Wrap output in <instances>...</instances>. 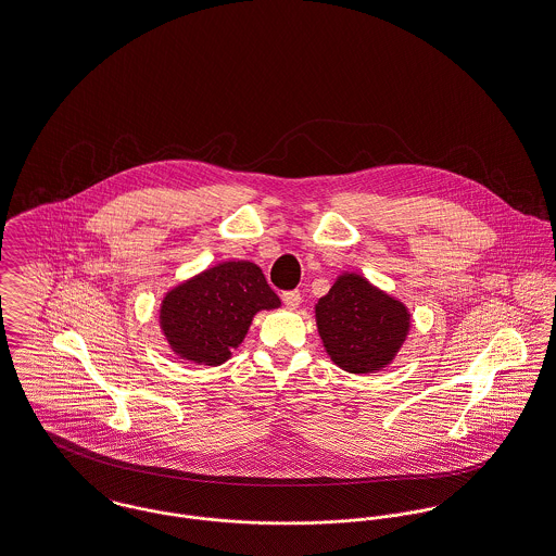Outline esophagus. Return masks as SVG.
<instances>
[{"label": "esophagus", "mask_w": 556, "mask_h": 556, "mask_svg": "<svg viewBox=\"0 0 556 556\" xmlns=\"http://www.w3.org/2000/svg\"><path fill=\"white\" fill-rule=\"evenodd\" d=\"M281 300H283V304H286L288 308H298L300 302H302V295H300V292L292 290V292H283Z\"/></svg>", "instance_id": "1"}]
</instances>
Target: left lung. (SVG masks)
I'll use <instances>...</instances> for the list:
<instances>
[{
	"label": "left lung",
	"instance_id": "left-lung-1",
	"mask_svg": "<svg viewBox=\"0 0 556 556\" xmlns=\"http://www.w3.org/2000/svg\"><path fill=\"white\" fill-rule=\"evenodd\" d=\"M317 329L331 361L351 374L387 367L409 333L403 302L371 286L357 273H344L315 306Z\"/></svg>",
	"mask_w": 556,
	"mask_h": 556
}]
</instances>
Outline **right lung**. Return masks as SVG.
Here are the masks:
<instances>
[{
    "instance_id": "1",
    "label": "right lung",
    "mask_w": 556,
    "mask_h": 556,
    "mask_svg": "<svg viewBox=\"0 0 556 556\" xmlns=\"http://www.w3.org/2000/svg\"><path fill=\"white\" fill-rule=\"evenodd\" d=\"M279 306L281 300L266 283L261 266L223 262L164 295L160 326L178 357L220 365L243 342L254 315Z\"/></svg>"
}]
</instances>
